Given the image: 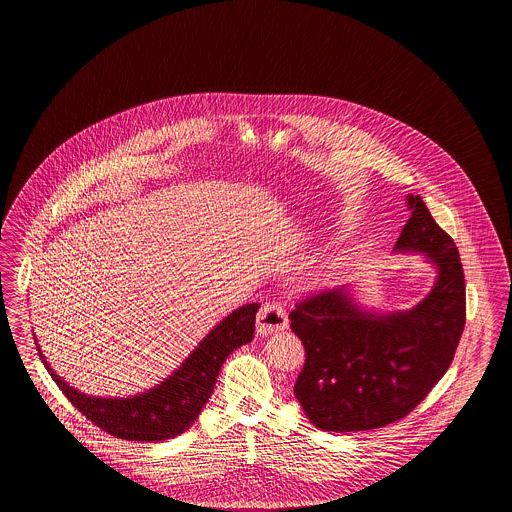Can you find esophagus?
<instances>
[{"label": "esophagus", "instance_id": "obj_1", "mask_svg": "<svg viewBox=\"0 0 512 512\" xmlns=\"http://www.w3.org/2000/svg\"><path fill=\"white\" fill-rule=\"evenodd\" d=\"M287 323H289L287 310L279 300H269L258 312V333L260 335L281 331L287 327Z\"/></svg>", "mask_w": 512, "mask_h": 512}]
</instances>
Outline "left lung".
I'll use <instances>...</instances> for the list:
<instances>
[{
    "label": "left lung",
    "instance_id": "1",
    "mask_svg": "<svg viewBox=\"0 0 512 512\" xmlns=\"http://www.w3.org/2000/svg\"><path fill=\"white\" fill-rule=\"evenodd\" d=\"M412 216L395 250H416L437 266V281L416 308L379 316L345 289L296 302L291 329L304 345L295 395L323 431L383 428L408 416L449 370L466 323V287L457 244L426 202L408 196Z\"/></svg>",
    "mask_w": 512,
    "mask_h": 512
}]
</instances>
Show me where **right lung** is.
Masks as SVG:
<instances>
[{
  "label": "right lung",
  "mask_w": 512,
  "mask_h": 512,
  "mask_svg": "<svg viewBox=\"0 0 512 512\" xmlns=\"http://www.w3.org/2000/svg\"><path fill=\"white\" fill-rule=\"evenodd\" d=\"M258 302L241 306L214 327L181 368L158 387L129 399L90 397L69 387L38 354L57 387L94 426L127 441H165L189 430L208 403L225 358L254 337Z\"/></svg>",
  "instance_id": "add662e5"
}]
</instances>
